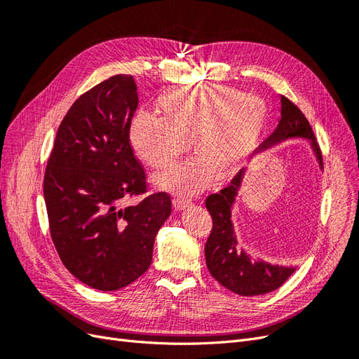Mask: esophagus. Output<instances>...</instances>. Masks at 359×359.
<instances>
[{"mask_svg":"<svg viewBox=\"0 0 359 359\" xmlns=\"http://www.w3.org/2000/svg\"><path fill=\"white\" fill-rule=\"evenodd\" d=\"M191 203V199L189 198H182V196H177L175 199H173V206H175V210L181 211L184 208H187V206Z\"/></svg>","mask_w":359,"mask_h":359,"instance_id":"1","label":"esophagus"}]
</instances>
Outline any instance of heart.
I'll return each instance as SVG.
<instances>
[{
	"mask_svg": "<svg viewBox=\"0 0 359 359\" xmlns=\"http://www.w3.org/2000/svg\"><path fill=\"white\" fill-rule=\"evenodd\" d=\"M160 116L137 112L130 124V142L137 157L154 169L170 166L189 142L196 157L156 178L157 186L194 193L217 170L226 177L253 149L266 118L265 102L229 86H178L158 99Z\"/></svg>",
	"mask_w": 359,
	"mask_h": 359,
	"instance_id": "heart-1",
	"label": "heart"
}]
</instances>
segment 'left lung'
I'll list each match as a JSON object with an SVG mask.
<instances>
[{
    "label": "left lung",
    "instance_id": "obj_1",
    "mask_svg": "<svg viewBox=\"0 0 359 359\" xmlns=\"http://www.w3.org/2000/svg\"><path fill=\"white\" fill-rule=\"evenodd\" d=\"M280 102L281 116L278 126L260 148L265 149L289 137H306L311 142L319 165L323 166L322 151L309 119L287 97L281 95ZM244 169L238 172L226 187L210 194L205 201L206 210L212 219V229L205 244V259L211 276L222 286L241 297H255L278 289L293 274L295 268L269 265L260 260L253 262L245 252H236L238 243L231 220V208L238 189L241 187Z\"/></svg>",
    "mask_w": 359,
    "mask_h": 359
}]
</instances>
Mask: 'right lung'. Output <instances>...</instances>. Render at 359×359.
Returning a JSON list of instances; mask_svg holds the SVG:
<instances>
[{
  "instance_id": "1",
  "label": "right lung",
  "mask_w": 359,
  "mask_h": 359,
  "mask_svg": "<svg viewBox=\"0 0 359 359\" xmlns=\"http://www.w3.org/2000/svg\"><path fill=\"white\" fill-rule=\"evenodd\" d=\"M132 74H115L76 100L58 127L43 181L49 231L70 273L99 290H118L142 276L154 240L170 215V196L149 194L130 144L137 109Z\"/></svg>"
}]
</instances>
